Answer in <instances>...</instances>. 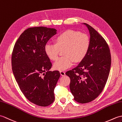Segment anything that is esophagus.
<instances>
[{"label":"esophagus","mask_w":122,"mask_h":122,"mask_svg":"<svg viewBox=\"0 0 122 122\" xmlns=\"http://www.w3.org/2000/svg\"><path fill=\"white\" fill-rule=\"evenodd\" d=\"M60 74L62 76H64L66 75V72L63 71H60Z\"/></svg>","instance_id":"esophagus-1"}]
</instances>
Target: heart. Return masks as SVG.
Masks as SVG:
<instances>
[{"mask_svg": "<svg viewBox=\"0 0 122 122\" xmlns=\"http://www.w3.org/2000/svg\"><path fill=\"white\" fill-rule=\"evenodd\" d=\"M55 44L47 43L45 46V53L52 60L58 58L60 50H63L62 57L54 63V68L60 71L66 70L76 62L84 59L89 50L90 38L87 34L69 30L56 37Z\"/></svg>", "mask_w": 122, "mask_h": 122, "instance_id": "1", "label": "heart"}]
</instances>
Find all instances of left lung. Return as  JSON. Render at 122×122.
Wrapping results in <instances>:
<instances>
[{"label": "left lung", "instance_id": "1", "mask_svg": "<svg viewBox=\"0 0 122 122\" xmlns=\"http://www.w3.org/2000/svg\"><path fill=\"white\" fill-rule=\"evenodd\" d=\"M89 30L90 45L86 55L76 68L67 71L70 89L77 102L95 100L105 87L109 76L111 56L107 42L94 28L84 23Z\"/></svg>", "mask_w": 122, "mask_h": 122}]
</instances>
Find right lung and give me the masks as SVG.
Instances as JSON below:
<instances>
[{
  "mask_svg": "<svg viewBox=\"0 0 122 122\" xmlns=\"http://www.w3.org/2000/svg\"><path fill=\"white\" fill-rule=\"evenodd\" d=\"M56 33L54 28H29L15 43L11 56L13 73L21 91L30 102L47 107L54 100V90L60 76L45 52L49 40Z\"/></svg>",
  "mask_w": 122,
  "mask_h": 122,
  "instance_id": "right-lung-1",
  "label": "right lung"
}]
</instances>
